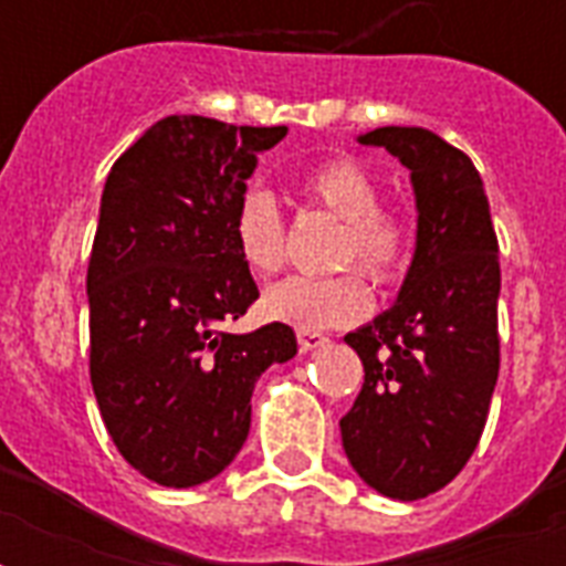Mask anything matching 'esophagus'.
Masks as SVG:
<instances>
[{"label":"esophagus","instance_id":"1","mask_svg":"<svg viewBox=\"0 0 566 566\" xmlns=\"http://www.w3.org/2000/svg\"><path fill=\"white\" fill-rule=\"evenodd\" d=\"M296 340H300L302 353H311V349H319V346L328 344L326 335H319V332H308V328H300V332H296Z\"/></svg>","mask_w":566,"mask_h":566}]
</instances>
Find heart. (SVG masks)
Wrapping results in <instances>:
<instances>
[{
	"mask_svg": "<svg viewBox=\"0 0 566 566\" xmlns=\"http://www.w3.org/2000/svg\"><path fill=\"white\" fill-rule=\"evenodd\" d=\"M302 196L340 220L335 264L358 266L376 284H394L411 261V226L381 208V190L370 170L353 158H332L311 167L300 179ZM234 247L252 273H275L284 264V217L270 190L252 188L234 211ZM370 311V287L353 270L308 279L291 275L270 284L261 296V314L293 328H335L358 323Z\"/></svg>",
	"mask_w": 566,
	"mask_h": 566,
	"instance_id": "obj_1",
	"label": "heart"
}]
</instances>
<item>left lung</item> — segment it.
I'll list each match as a JSON object with an SVG mask.
<instances>
[{
	"label": "left lung",
	"mask_w": 566,
	"mask_h": 566,
	"mask_svg": "<svg viewBox=\"0 0 566 566\" xmlns=\"http://www.w3.org/2000/svg\"><path fill=\"white\" fill-rule=\"evenodd\" d=\"M358 144L411 170L417 247L394 305L344 337L364 387L340 438L373 491L413 502L447 488L482 438L500 376V243L461 149L417 126L376 128Z\"/></svg>",
	"instance_id": "left-lung-1"
}]
</instances>
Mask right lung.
<instances>
[{
	"label": "right lung",
	"mask_w": 566,
	"mask_h": 566,
	"mask_svg": "<svg viewBox=\"0 0 566 566\" xmlns=\"http://www.w3.org/2000/svg\"><path fill=\"white\" fill-rule=\"evenodd\" d=\"M284 126L172 114L111 167L87 266L91 381L119 455L164 488L220 475L247 443L252 390L291 361L270 323L222 332L258 300L234 247V211L258 155Z\"/></svg>",
	"instance_id": "1"
}]
</instances>
